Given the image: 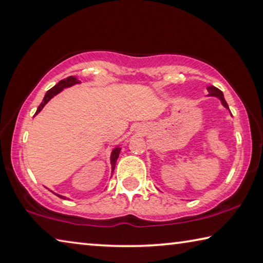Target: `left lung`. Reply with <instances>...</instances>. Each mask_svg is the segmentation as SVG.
Returning a JSON list of instances; mask_svg holds the SVG:
<instances>
[{
	"label": "left lung",
	"instance_id": "1",
	"mask_svg": "<svg viewBox=\"0 0 263 263\" xmlns=\"http://www.w3.org/2000/svg\"><path fill=\"white\" fill-rule=\"evenodd\" d=\"M207 91H208V96H214V97H218L220 101H221V103H222V105L226 107V109H228L229 110V107H228V104H227V102L224 101V97H223V93H222V91H220L218 87H215V86H213V85H211V86H208L207 87Z\"/></svg>",
	"mask_w": 263,
	"mask_h": 263
}]
</instances>
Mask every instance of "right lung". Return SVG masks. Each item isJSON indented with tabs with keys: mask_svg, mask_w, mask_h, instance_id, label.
Segmentation results:
<instances>
[{
	"mask_svg": "<svg viewBox=\"0 0 263 263\" xmlns=\"http://www.w3.org/2000/svg\"><path fill=\"white\" fill-rule=\"evenodd\" d=\"M78 83H79V81L77 79V77H73V76H70V77H68V78L62 79V81L58 82L55 86L51 87V89L47 91V93H45L44 98H43V102H42V103L40 104V106L37 107V111H36L35 116H36L37 114H39V112H40L42 109H43L45 104H47V103L50 101V99H51V98L53 97V96H56L57 93H60L62 90L65 89V87H70V86H72V85H74V84H78ZM119 153H120V147H119V146L115 147L114 151H112V153H111L112 172H114V171H115V166H116L117 159H118V157H119ZM55 194H56V193H55ZM56 195H57V197L62 198V199L65 198V197H63V195H58V194H56Z\"/></svg>",
	"mask_w": 263,
	"mask_h": 263,
	"instance_id": "1",
	"label": "right lung"
}]
</instances>
